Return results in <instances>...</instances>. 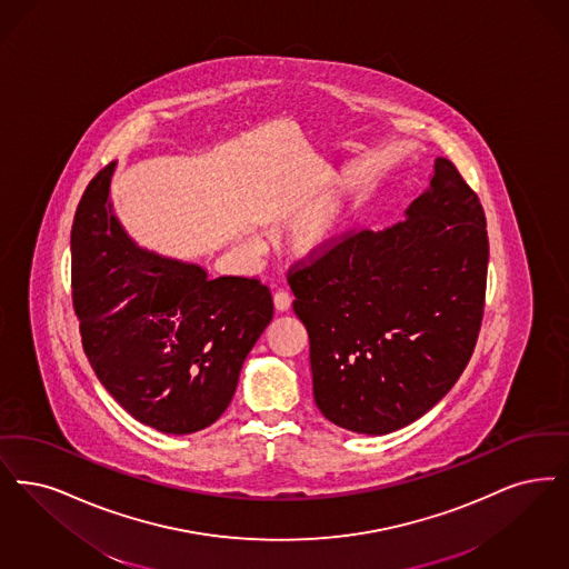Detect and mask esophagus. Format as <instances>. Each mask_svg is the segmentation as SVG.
I'll use <instances>...</instances> for the list:
<instances>
[{
    "label": "esophagus",
    "mask_w": 569,
    "mask_h": 569,
    "mask_svg": "<svg viewBox=\"0 0 569 569\" xmlns=\"http://www.w3.org/2000/svg\"><path fill=\"white\" fill-rule=\"evenodd\" d=\"M273 302L274 309L279 313H283V311H288L292 307V296L288 295L286 290H279V292H274Z\"/></svg>",
    "instance_id": "34e87169"
}]
</instances>
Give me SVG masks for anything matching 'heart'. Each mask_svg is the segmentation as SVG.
Masks as SVG:
<instances>
[{
  "mask_svg": "<svg viewBox=\"0 0 569 569\" xmlns=\"http://www.w3.org/2000/svg\"><path fill=\"white\" fill-rule=\"evenodd\" d=\"M351 203L353 194L349 190H339L302 213L288 234V243L295 256L316 260L335 250L347 230Z\"/></svg>",
  "mask_w": 569,
  "mask_h": 569,
  "instance_id": "heart-1",
  "label": "heart"
}]
</instances>
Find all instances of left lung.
<instances>
[{
  "label": "left lung",
  "mask_w": 569,
  "mask_h": 569,
  "mask_svg": "<svg viewBox=\"0 0 569 569\" xmlns=\"http://www.w3.org/2000/svg\"><path fill=\"white\" fill-rule=\"evenodd\" d=\"M485 211L449 159L386 230H360L290 271L309 332L313 398L351 432H396L438 405L477 345L485 286Z\"/></svg>",
  "instance_id": "1"
}]
</instances>
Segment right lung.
<instances>
[{
    "instance_id": "1",
    "label": "right lung",
    "mask_w": 569,
    "mask_h": 569,
    "mask_svg": "<svg viewBox=\"0 0 569 569\" xmlns=\"http://www.w3.org/2000/svg\"><path fill=\"white\" fill-rule=\"evenodd\" d=\"M114 169L92 178L71 228L82 345L101 386L137 421L199 432L228 409L273 298L258 279H209L194 262L139 248L114 216Z\"/></svg>"
}]
</instances>
